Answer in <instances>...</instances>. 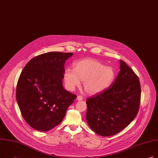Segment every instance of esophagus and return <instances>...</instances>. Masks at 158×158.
Wrapping results in <instances>:
<instances>
[{
	"label": "esophagus",
	"instance_id": "obj_1",
	"mask_svg": "<svg viewBox=\"0 0 158 158\" xmlns=\"http://www.w3.org/2000/svg\"><path fill=\"white\" fill-rule=\"evenodd\" d=\"M77 101H82L83 99V97L82 96L79 95L77 97Z\"/></svg>",
	"mask_w": 158,
	"mask_h": 158
}]
</instances>
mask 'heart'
Wrapping results in <instances>:
<instances>
[{
	"label": "heart",
	"mask_w": 158,
	"mask_h": 158,
	"mask_svg": "<svg viewBox=\"0 0 158 158\" xmlns=\"http://www.w3.org/2000/svg\"><path fill=\"white\" fill-rule=\"evenodd\" d=\"M116 77L114 69L110 66H104L94 59H84L74 64V69L68 68L64 74L65 87L74 91L81 81L83 82L85 91L89 94L101 93L113 82Z\"/></svg>",
	"instance_id": "b5f03b06"
}]
</instances>
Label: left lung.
I'll list each match as a JSON object with an SVG mask.
<instances>
[{
    "instance_id": "left-lung-1",
    "label": "left lung",
    "mask_w": 158,
    "mask_h": 158,
    "mask_svg": "<svg viewBox=\"0 0 158 158\" xmlns=\"http://www.w3.org/2000/svg\"><path fill=\"white\" fill-rule=\"evenodd\" d=\"M141 93L139 77L120 60V71L112 85L86 100L88 125L102 136L118 134L136 116Z\"/></svg>"
}]
</instances>
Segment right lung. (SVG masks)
Segmentation results:
<instances>
[{
    "instance_id": "obj_1",
    "label": "right lung",
    "mask_w": 158,
    "mask_h": 158,
    "mask_svg": "<svg viewBox=\"0 0 158 158\" xmlns=\"http://www.w3.org/2000/svg\"><path fill=\"white\" fill-rule=\"evenodd\" d=\"M73 55L44 53L32 58L22 70L16 99L22 117L32 128L48 131L59 125L77 98L62 85L64 64Z\"/></svg>"
}]
</instances>
